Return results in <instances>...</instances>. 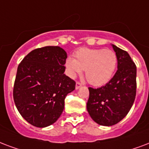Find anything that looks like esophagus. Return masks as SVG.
Segmentation results:
<instances>
[{"mask_svg":"<svg viewBox=\"0 0 149 149\" xmlns=\"http://www.w3.org/2000/svg\"><path fill=\"white\" fill-rule=\"evenodd\" d=\"M81 87H82V84H81L79 82H77V84H76V89L78 90Z\"/></svg>","mask_w":149,"mask_h":149,"instance_id":"esophagus-1","label":"esophagus"}]
</instances>
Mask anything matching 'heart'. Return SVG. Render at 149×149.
<instances>
[{
  "label": "heart",
  "mask_w": 149,
  "mask_h": 149,
  "mask_svg": "<svg viewBox=\"0 0 149 149\" xmlns=\"http://www.w3.org/2000/svg\"><path fill=\"white\" fill-rule=\"evenodd\" d=\"M74 56L75 58H68L65 60L67 74L75 78L85 70L87 81L96 87L109 82L117 65L116 54L110 49L80 47L76 51Z\"/></svg>",
  "instance_id": "obj_1"
}]
</instances>
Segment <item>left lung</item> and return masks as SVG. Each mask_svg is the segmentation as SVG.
Returning <instances> with one entry per match:
<instances>
[{
  "label": "left lung",
  "instance_id": "8db88e82",
  "mask_svg": "<svg viewBox=\"0 0 149 149\" xmlns=\"http://www.w3.org/2000/svg\"><path fill=\"white\" fill-rule=\"evenodd\" d=\"M117 57V71L105 86L89 87L87 112L92 120L102 126H112L127 115L136 96L137 67L126 51L114 44Z\"/></svg>",
  "mask_w": 149,
  "mask_h": 149
}]
</instances>
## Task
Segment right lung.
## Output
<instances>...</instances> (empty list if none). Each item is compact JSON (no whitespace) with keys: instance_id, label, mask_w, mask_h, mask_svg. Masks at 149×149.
Listing matches in <instances>:
<instances>
[{"instance_id":"obj_1","label":"right lung","mask_w":149,"mask_h":149,"mask_svg":"<svg viewBox=\"0 0 149 149\" xmlns=\"http://www.w3.org/2000/svg\"><path fill=\"white\" fill-rule=\"evenodd\" d=\"M66 52L58 46L33 50L18 66L13 89L17 109L37 127L53 124L63 112L65 98L76 82L64 74Z\"/></svg>"}]
</instances>
